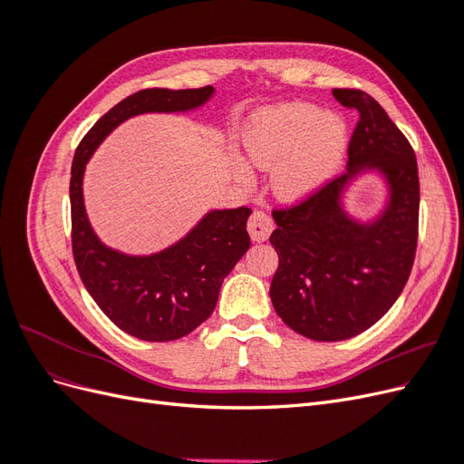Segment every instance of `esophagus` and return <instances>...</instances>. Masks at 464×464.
Instances as JSON below:
<instances>
[{
    "label": "esophagus",
    "instance_id": "esophagus-1",
    "mask_svg": "<svg viewBox=\"0 0 464 464\" xmlns=\"http://www.w3.org/2000/svg\"><path fill=\"white\" fill-rule=\"evenodd\" d=\"M247 232L254 242H265L273 232V218L263 210H256L247 220Z\"/></svg>",
    "mask_w": 464,
    "mask_h": 464
}]
</instances>
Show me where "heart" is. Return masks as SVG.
<instances>
[{
  "mask_svg": "<svg viewBox=\"0 0 464 464\" xmlns=\"http://www.w3.org/2000/svg\"><path fill=\"white\" fill-rule=\"evenodd\" d=\"M246 159L236 162V178L254 181V172H271V189L280 201L310 198L339 170L346 145V121L315 104L286 102L263 110L244 133Z\"/></svg>",
  "mask_w": 464,
  "mask_h": 464,
  "instance_id": "heart-1",
  "label": "heart"
}]
</instances>
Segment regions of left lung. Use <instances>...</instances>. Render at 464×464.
I'll list each match as a JSON object with an SVG mask.
<instances>
[{
  "label": "left lung",
  "mask_w": 464,
  "mask_h": 464,
  "mask_svg": "<svg viewBox=\"0 0 464 464\" xmlns=\"http://www.w3.org/2000/svg\"><path fill=\"white\" fill-rule=\"evenodd\" d=\"M343 106L358 111L346 172L310 199L275 210L269 242L278 254L271 283L275 312L312 341H346L370 329L397 302L409 280L416 242L420 184L411 143L366 92L334 89ZM384 179L388 198L368 221L343 205L362 175Z\"/></svg>",
  "instance_id": "8db88e82"
}]
</instances>
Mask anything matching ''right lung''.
I'll list each match as a JSON object with an SVG mask.
<instances>
[{
    "label": "right lung",
    "mask_w": 464,
    "mask_h": 464,
    "mask_svg": "<svg viewBox=\"0 0 464 464\" xmlns=\"http://www.w3.org/2000/svg\"><path fill=\"white\" fill-rule=\"evenodd\" d=\"M215 89H145L98 120L79 143L69 181L72 244L79 276L106 317L135 339L176 341L213 314L222 280L249 249L251 208H210L172 246L150 256H130L96 236L82 198L85 168L104 139L141 114H184L205 106Z\"/></svg>",
    "instance_id": "add662e5"
}]
</instances>
